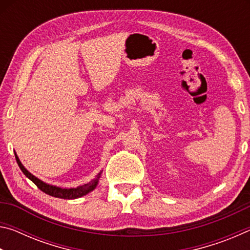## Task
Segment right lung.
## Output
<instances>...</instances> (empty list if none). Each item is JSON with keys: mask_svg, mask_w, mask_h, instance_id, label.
Segmentation results:
<instances>
[{"mask_svg": "<svg viewBox=\"0 0 250 250\" xmlns=\"http://www.w3.org/2000/svg\"><path fill=\"white\" fill-rule=\"evenodd\" d=\"M15 159H16V162H18L19 167L22 172L24 173L25 175H26L29 180H31L34 184H35L37 188H39L41 191H43L44 193L48 194L50 196H54V197H58V198H64V200H74V198H78V197H82L83 195H86L89 192H91L92 189L96 188L97 184H98V179L100 174L97 176V179H95L94 181L89 182V183L82 185V186H78V188H57V186H53V185H48L44 183V182H42L41 180L37 179L34 175H32L31 173H29L26 168L23 167V164L21 163V161L19 160L18 155L15 153Z\"/></svg>", "mask_w": 250, "mask_h": 250, "instance_id": "obj_1", "label": "right lung"}]
</instances>
